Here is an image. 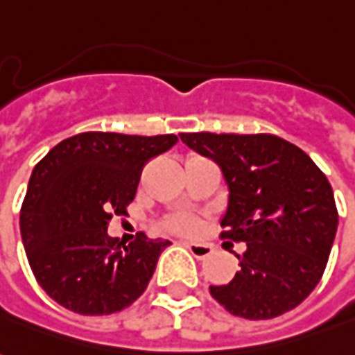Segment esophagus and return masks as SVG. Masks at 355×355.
I'll use <instances>...</instances> for the list:
<instances>
[{"instance_id": "obj_1", "label": "esophagus", "mask_w": 355, "mask_h": 355, "mask_svg": "<svg viewBox=\"0 0 355 355\" xmlns=\"http://www.w3.org/2000/svg\"><path fill=\"white\" fill-rule=\"evenodd\" d=\"M182 246L188 248V252L194 255L196 259H205L213 254V248L202 242H182Z\"/></svg>"}]
</instances>
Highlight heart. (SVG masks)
<instances>
[{
    "label": "heart",
    "mask_w": 355,
    "mask_h": 355,
    "mask_svg": "<svg viewBox=\"0 0 355 355\" xmlns=\"http://www.w3.org/2000/svg\"><path fill=\"white\" fill-rule=\"evenodd\" d=\"M171 230H175V232H182V234H190V232H194L196 230V220L192 217H188V215H177V217H173L169 223Z\"/></svg>",
    "instance_id": "b5f03b06"
}]
</instances>
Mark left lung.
<instances>
[{"label":"left lung","mask_w":355,"mask_h":355,"mask_svg":"<svg viewBox=\"0 0 355 355\" xmlns=\"http://www.w3.org/2000/svg\"><path fill=\"white\" fill-rule=\"evenodd\" d=\"M180 140L219 165L229 188L220 236L246 242L240 271L209 286L213 298L252 321L300 306L323 277L338 227L327 177L279 136L188 132Z\"/></svg>","instance_id":"left-lung-1"}]
</instances>
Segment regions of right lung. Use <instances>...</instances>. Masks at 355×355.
Listing matches in <instances>:
<instances>
[{
	"label": "right lung",
	"mask_w": 355,
	"mask_h": 355,
	"mask_svg": "<svg viewBox=\"0 0 355 355\" xmlns=\"http://www.w3.org/2000/svg\"><path fill=\"white\" fill-rule=\"evenodd\" d=\"M175 135L83 132L49 150L32 171L21 209V236L40 286L80 315L125 309L148 288L169 240L144 232L128 246L107 234L126 215L142 167L171 150Z\"/></svg>",
	"instance_id": "add662e5"
}]
</instances>
